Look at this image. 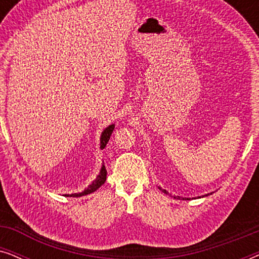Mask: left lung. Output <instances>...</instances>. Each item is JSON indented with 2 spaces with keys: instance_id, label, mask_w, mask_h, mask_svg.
I'll return each instance as SVG.
<instances>
[{
  "instance_id": "8db88e82",
  "label": "left lung",
  "mask_w": 259,
  "mask_h": 259,
  "mask_svg": "<svg viewBox=\"0 0 259 259\" xmlns=\"http://www.w3.org/2000/svg\"><path fill=\"white\" fill-rule=\"evenodd\" d=\"M159 189H160V187H159ZM161 191H162V192H164V193H166V194H168V192H166V190H162V189H160Z\"/></svg>"
}]
</instances>
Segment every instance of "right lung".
Returning a JSON list of instances; mask_svg holds the SVG:
<instances>
[{
    "label": "right lung",
    "mask_w": 259,
    "mask_h": 259,
    "mask_svg": "<svg viewBox=\"0 0 259 259\" xmlns=\"http://www.w3.org/2000/svg\"><path fill=\"white\" fill-rule=\"evenodd\" d=\"M113 130H114V125H109L107 128H106L104 132H102L101 139H100V144H101L100 145V148H105L106 147V144L108 143L109 137H111V134L113 133ZM106 176H107V171H106L105 166H102L101 171H100V175L98 176V178L95 179L94 182L92 183L91 185L88 186L87 189L83 191V192H81V193H73V194H70V197H82V196H86V194H90L92 192H94V191H97L101 185H104V183L106 182ZM66 197H69V194H66Z\"/></svg>",
    "instance_id": "add662e5"
}]
</instances>
